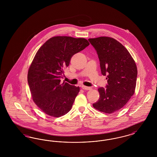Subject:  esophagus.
I'll use <instances>...</instances> for the list:
<instances>
[{
    "instance_id": "1",
    "label": "esophagus",
    "mask_w": 157,
    "mask_h": 157,
    "mask_svg": "<svg viewBox=\"0 0 157 157\" xmlns=\"http://www.w3.org/2000/svg\"><path fill=\"white\" fill-rule=\"evenodd\" d=\"M81 88H82V89H83V90H91V88L88 87V86H84V85H82V86H81Z\"/></svg>"
}]
</instances>
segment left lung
I'll return each mask as SVG.
<instances>
[{"label": "left lung", "mask_w": 157, "mask_h": 157, "mask_svg": "<svg viewBox=\"0 0 157 157\" xmlns=\"http://www.w3.org/2000/svg\"><path fill=\"white\" fill-rule=\"evenodd\" d=\"M97 52L102 75H107L106 88H98L99 99L95 109L105 113L117 112L134 94L137 67L127 48L114 38L88 39Z\"/></svg>", "instance_id": "1"}]
</instances>
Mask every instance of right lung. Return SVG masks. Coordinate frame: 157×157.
Returning a JSON list of instances; mask_svg holds the SVG:
<instances>
[{"label": "right lung", "mask_w": 157, "mask_h": 157, "mask_svg": "<svg viewBox=\"0 0 157 157\" xmlns=\"http://www.w3.org/2000/svg\"><path fill=\"white\" fill-rule=\"evenodd\" d=\"M89 45L85 38L57 36L37 51L28 70V82L33 102L46 114L57 118L71 110L79 87L61 83L60 78L72 56Z\"/></svg>", "instance_id": "add662e5"}]
</instances>
